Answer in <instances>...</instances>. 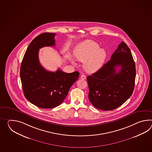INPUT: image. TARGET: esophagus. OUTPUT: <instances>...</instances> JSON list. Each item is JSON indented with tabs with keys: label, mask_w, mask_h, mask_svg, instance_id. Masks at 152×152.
Returning <instances> with one entry per match:
<instances>
[{
	"label": "esophagus",
	"mask_w": 152,
	"mask_h": 152,
	"mask_svg": "<svg viewBox=\"0 0 152 152\" xmlns=\"http://www.w3.org/2000/svg\"><path fill=\"white\" fill-rule=\"evenodd\" d=\"M81 78L82 80H86V76L84 75H82L81 76Z\"/></svg>",
	"instance_id": "esophagus-1"
}]
</instances>
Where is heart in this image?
Here are the masks:
<instances>
[{"label": "heart", "mask_w": 152, "mask_h": 152, "mask_svg": "<svg viewBox=\"0 0 152 152\" xmlns=\"http://www.w3.org/2000/svg\"><path fill=\"white\" fill-rule=\"evenodd\" d=\"M99 47L96 42L88 40L78 44L75 49V57L78 61L84 62V69L88 72L98 71L105 61L106 52ZM72 61L75 64L74 61Z\"/></svg>", "instance_id": "heart-1"}]
</instances>
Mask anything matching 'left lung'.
Masks as SVG:
<instances>
[{
    "mask_svg": "<svg viewBox=\"0 0 152 152\" xmlns=\"http://www.w3.org/2000/svg\"><path fill=\"white\" fill-rule=\"evenodd\" d=\"M118 67L120 70L117 72ZM135 77V63L132 52L122 41L111 59L87 78L89 101L95 108L102 111L117 108L131 96Z\"/></svg>",
    "mask_w": 152,
    "mask_h": 152,
    "instance_id": "obj_1",
    "label": "left lung"
}]
</instances>
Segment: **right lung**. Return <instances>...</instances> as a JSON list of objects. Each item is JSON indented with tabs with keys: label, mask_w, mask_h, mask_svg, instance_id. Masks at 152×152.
I'll return each mask as SVG.
<instances>
[{
	"label": "right lung",
	"mask_w": 152,
	"mask_h": 152,
	"mask_svg": "<svg viewBox=\"0 0 152 152\" xmlns=\"http://www.w3.org/2000/svg\"><path fill=\"white\" fill-rule=\"evenodd\" d=\"M56 34L44 33L38 35L27 48L20 68V77L25 97L42 108H53L61 105L80 73H66L58 69L46 70L39 60V49L55 45Z\"/></svg>",
	"instance_id": "add662e5"
}]
</instances>
